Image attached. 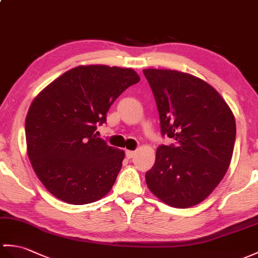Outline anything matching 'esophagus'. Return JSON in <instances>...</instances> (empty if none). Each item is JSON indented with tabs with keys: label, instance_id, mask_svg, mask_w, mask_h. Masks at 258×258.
Here are the masks:
<instances>
[{
	"label": "esophagus",
	"instance_id": "obj_1",
	"mask_svg": "<svg viewBox=\"0 0 258 258\" xmlns=\"http://www.w3.org/2000/svg\"><path fill=\"white\" fill-rule=\"evenodd\" d=\"M125 155H126V157L128 159H131V158H133L135 156V152H133V151H126V152H125Z\"/></svg>",
	"mask_w": 258,
	"mask_h": 258
}]
</instances>
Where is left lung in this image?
Returning a JSON list of instances; mask_svg holds the SVG:
<instances>
[{
  "label": "left lung",
  "mask_w": 258,
  "mask_h": 258,
  "mask_svg": "<svg viewBox=\"0 0 258 258\" xmlns=\"http://www.w3.org/2000/svg\"><path fill=\"white\" fill-rule=\"evenodd\" d=\"M160 119V145L145 175L149 190L175 208L198 205L229 168L234 149L235 118L219 92L199 78L176 70L145 69Z\"/></svg>",
  "instance_id": "obj_1"
}]
</instances>
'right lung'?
Instances as JSON below:
<instances>
[{"instance_id": "add662e5", "label": "right lung", "mask_w": 258, "mask_h": 258, "mask_svg": "<svg viewBox=\"0 0 258 258\" xmlns=\"http://www.w3.org/2000/svg\"><path fill=\"white\" fill-rule=\"evenodd\" d=\"M140 81L133 69L79 66L34 99L25 133L31 164L46 189L70 205L103 198L114 184L124 152L95 131L119 95Z\"/></svg>"}]
</instances>
